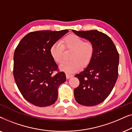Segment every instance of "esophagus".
<instances>
[{
	"instance_id": "1",
	"label": "esophagus",
	"mask_w": 132,
	"mask_h": 132,
	"mask_svg": "<svg viewBox=\"0 0 132 132\" xmlns=\"http://www.w3.org/2000/svg\"><path fill=\"white\" fill-rule=\"evenodd\" d=\"M72 77H73V75H71V74H68V73H66V77L67 79H70Z\"/></svg>"
}]
</instances>
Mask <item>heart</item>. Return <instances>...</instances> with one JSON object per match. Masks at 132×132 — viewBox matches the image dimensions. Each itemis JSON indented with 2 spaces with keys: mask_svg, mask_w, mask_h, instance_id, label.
Returning a JSON list of instances; mask_svg holds the SVG:
<instances>
[{
  "mask_svg": "<svg viewBox=\"0 0 132 132\" xmlns=\"http://www.w3.org/2000/svg\"><path fill=\"white\" fill-rule=\"evenodd\" d=\"M64 48L73 50L70 59L59 65V68L63 71L73 73L80 69L81 67H85L93 58L94 48L93 44L89 41H84L79 36L70 35L63 38L60 43L56 42L50 48V53L53 60L57 63H61L63 60Z\"/></svg>",
  "mask_w": 132,
  "mask_h": 132,
  "instance_id": "heart-1",
  "label": "heart"
}]
</instances>
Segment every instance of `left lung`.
I'll return each mask as SVG.
<instances>
[{"mask_svg":"<svg viewBox=\"0 0 132 132\" xmlns=\"http://www.w3.org/2000/svg\"><path fill=\"white\" fill-rule=\"evenodd\" d=\"M76 35L93 44L94 52L88 66L75 75L80 84L74 90L76 102L92 106L109 96L118 78L119 54L113 41L105 34L97 30L77 31Z\"/></svg>","mask_w":132,"mask_h":132,"instance_id":"8db88e82","label":"left lung"}]
</instances>
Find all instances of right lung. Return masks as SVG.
Masks as SVG:
<instances>
[{
  "label": "right lung",
  "mask_w": 132,
  "mask_h": 132,
  "mask_svg": "<svg viewBox=\"0 0 132 132\" xmlns=\"http://www.w3.org/2000/svg\"><path fill=\"white\" fill-rule=\"evenodd\" d=\"M68 30H39L27 34L21 39L14 55V77L23 97L39 107L54 104L57 89L65 82L64 72H53L57 65L50 53V48Z\"/></svg>",
  "instance_id": "add662e5"
}]
</instances>
